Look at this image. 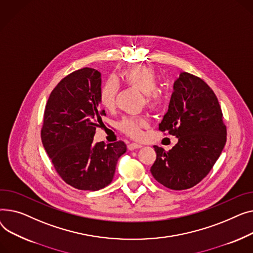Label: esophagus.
Masks as SVG:
<instances>
[{
	"label": "esophagus",
	"instance_id": "34e87169",
	"mask_svg": "<svg viewBox=\"0 0 253 253\" xmlns=\"http://www.w3.org/2000/svg\"><path fill=\"white\" fill-rule=\"evenodd\" d=\"M142 147H143V146H142L141 144H137V143H131V144L127 145L128 150H130V151L135 150V149H140V148H142Z\"/></svg>",
	"mask_w": 253,
	"mask_h": 253
}]
</instances>
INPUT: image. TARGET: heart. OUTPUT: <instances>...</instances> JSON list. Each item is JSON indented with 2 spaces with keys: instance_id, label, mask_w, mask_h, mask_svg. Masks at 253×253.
Here are the masks:
<instances>
[{
  "instance_id": "1",
  "label": "heart",
  "mask_w": 253,
  "mask_h": 253,
  "mask_svg": "<svg viewBox=\"0 0 253 253\" xmlns=\"http://www.w3.org/2000/svg\"><path fill=\"white\" fill-rule=\"evenodd\" d=\"M124 80L127 85L136 87L144 93L145 104L149 108H157L161 102L158 92V79L153 69L146 66H137L128 68L124 72ZM120 91V84L114 78L108 79L100 90L99 100L101 105L111 110L115 107L116 96ZM148 123L145 117L132 116L126 117L121 123V128L126 135L137 138L141 135L142 128L146 127Z\"/></svg>"
}]
</instances>
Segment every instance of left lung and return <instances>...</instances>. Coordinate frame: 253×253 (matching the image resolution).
Wrapping results in <instances>:
<instances>
[{"mask_svg": "<svg viewBox=\"0 0 253 253\" xmlns=\"http://www.w3.org/2000/svg\"><path fill=\"white\" fill-rule=\"evenodd\" d=\"M177 143L167 152L154 146V179L171 190L198 184L218 159L227 141V129L217 98L201 79L182 72L173 84L169 110L159 124Z\"/></svg>", "mask_w": 253, "mask_h": 253, "instance_id": "left-lung-1", "label": "left lung"}]
</instances>
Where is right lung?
Here are the masks:
<instances>
[{"mask_svg":"<svg viewBox=\"0 0 253 253\" xmlns=\"http://www.w3.org/2000/svg\"><path fill=\"white\" fill-rule=\"evenodd\" d=\"M101 73L84 67L73 71L52 91L43 114L42 142L63 181L79 190L108 186L124 142L94 143L96 127L105 115L100 105Z\"/></svg>","mask_w":253,"mask_h":253,"instance_id":"obj_1","label":"right lung"}]
</instances>
